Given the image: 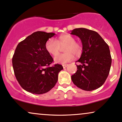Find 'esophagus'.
<instances>
[{
	"mask_svg": "<svg viewBox=\"0 0 122 122\" xmlns=\"http://www.w3.org/2000/svg\"><path fill=\"white\" fill-rule=\"evenodd\" d=\"M63 67L64 68H66V67H67V66H68V64H63Z\"/></svg>",
	"mask_w": 122,
	"mask_h": 122,
	"instance_id": "obj_1",
	"label": "esophagus"
}]
</instances>
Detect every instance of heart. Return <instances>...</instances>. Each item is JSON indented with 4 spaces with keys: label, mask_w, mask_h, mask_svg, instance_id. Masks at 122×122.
<instances>
[{
    "label": "heart",
    "mask_w": 122,
    "mask_h": 122,
    "mask_svg": "<svg viewBox=\"0 0 122 122\" xmlns=\"http://www.w3.org/2000/svg\"><path fill=\"white\" fill-rule=\"evenodd\" d=\"M65 46L63 51L65 52L58 55L54 59L56 63L65 64L72 61L76 56H80L82 54V47L80 43L76 42L73 36L68 34H63L56 40L51 38L46 42L45 48L48 53L53 56L59 54L60 47Z\"/></svg>",
    "instance_id": "b5f03b06"
}]
</instances>
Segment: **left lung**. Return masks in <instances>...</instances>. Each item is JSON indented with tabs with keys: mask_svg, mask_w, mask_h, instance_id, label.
Wrapping results in <instances>:
<instances>
[{
	"mask_svg": "<svg viewBox=\"0 0 122 122\" xmlns=\"http://www.w3.org/2000/svg\"><path fill=\"white\" fill-rule=\"evenodd\" d=\"M71 34L80 38L82 52L77 71L71 76L73 84L78 88L91 91L104 84L109 74L112 56L109 47L100 34L85 28H76Z\"/></svg>",
	"mask_w": 122,
	"mask_h": 122,
	"instance_id": "8db88e82",
	"label": "left lung"
}]
</instances>
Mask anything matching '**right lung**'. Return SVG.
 Wrapping results in <instances>:
<instances>
[{
  "instance_id": "add662e5",
  "label": "right lung",
  "mask_w": 122,
  "mask_h": 122,
  "mask_svg": "<svg viewBox=\"0 0 122 122\" xmlns=\"http://www.w3.org/2000/svg\"><path fill=\"white\" fill-rule=\"evenodd\" d=\"M53 33L38 31L22 41L15 50L12 66L20 86L33 94H41L50 91L58 81V73L63 66L50 65L54 60L45 48Z\"/></svg>"
}]
</instances>
